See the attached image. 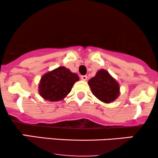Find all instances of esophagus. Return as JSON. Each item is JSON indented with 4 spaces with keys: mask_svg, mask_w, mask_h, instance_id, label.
Listing matches in <instances>:
<instances>
[{
    "mask_svg": "<svg viewBox=\"0 0 158 158\" xmlns=\"http://www.w3.org/2000/svg\"><path fill=\"white\" fill-rule=\"evenodd\" d=\"M81 80H83V81H86L87 79H88V77H87V76H85V75L81 76Z\"/></svg>",
    "mask_w": 158,
    "mask_h": 158,
    "instance_id": "obj_1",
    "label": "esophagus"
}]
</instances>
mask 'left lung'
Listing matches in <instances>:
<instances>
[{
  "label": "left lung",
  "instance_id": "8db88e82",
  "mask_svg": "<svg viewBox=\"0 0 158 158\" xmlns=\"http://www.w3.org/2000/svg\"><path fill=\"white\" fill-rule=\"evenodd\" d=\"M88 83L94 95L103 102L110 103L119 97V83L104 69L99 70Z\"/></svg>",
  "mask_w": 158,
  "mask_h": 158
}]
</instances>
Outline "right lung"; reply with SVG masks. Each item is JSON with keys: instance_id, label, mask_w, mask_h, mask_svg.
I'll list each match as a JSON object with an SVG mask.
<instances>
[{"instance_id": "add662e5", "label": "right lung", "mask_w": 158, "mask_h": 158, "mask_svg": "<svg viewBox=\"0 0 158 158\" xmlns=\"http://www.w3.org/2000/svg\"><path fill=\"white\" fill-rule=\"evenodd\" d=\"M77 73H73L64 66L59 67L42 76L39 85L41 97L50 102L63 99L71 91L74 83L79 81Z\"/></svg>"}]
</instances>
